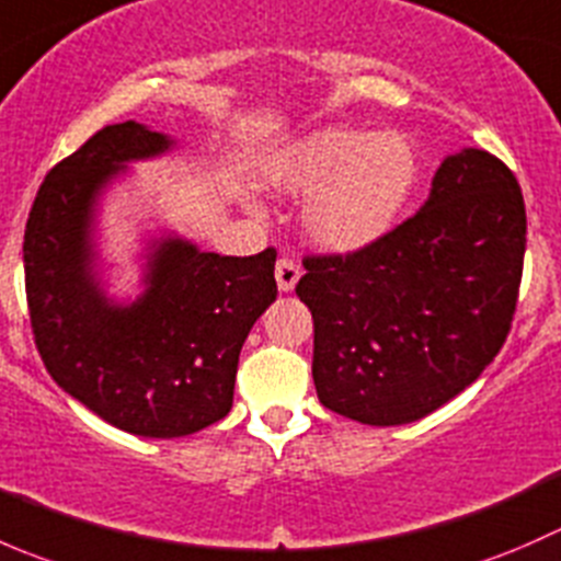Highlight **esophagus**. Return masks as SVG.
<instances>
[{"label": "esophagus", "instance_id": "esophagus-1", "mask_svg": "<svg viewBox=\"0 0 561 561\" xmlns=\"http://www.w3.org/2000/svg\"><path fill=\"white\" fill-rule=\"evenodd\" d=\"M274 276H276V285H279V290L290 293L293 287L298 285V279H301V268H298L296 260L279 257V260H276Z\"/></svg>", "mask_w": 561, "mask_h": 561}]
</instances>
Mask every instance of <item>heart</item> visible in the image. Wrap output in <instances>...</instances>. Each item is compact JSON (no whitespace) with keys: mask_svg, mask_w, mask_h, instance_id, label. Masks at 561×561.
Here are the masks:
<instances>
[{"mask_svg":"<svg viewBox=\"0 0 561 561\" xmlns=\"http://www.w3.org/2000/svg\"><path fill=\"white\" fill-rule=\"evenodd\" d=\"M263 184L301 197L309 239L328 252H358L386 239L410 206L421 154L401 133L331 127L293 138L263 162Z\"/></svg>","mask_w":561,"mask_h":561,"instance_id":"b5f03b06","label":"heart"}]
</instances>
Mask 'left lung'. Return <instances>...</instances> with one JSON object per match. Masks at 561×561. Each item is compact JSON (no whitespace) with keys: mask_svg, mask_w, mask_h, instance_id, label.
<instances>
[{"mask_svg":"<svg viewBox=\"0 0 561 561\" xmlns=\"http://www.w3.org/2000/svg\"><path fill=\"white\" fill-rule=\"evenodd\" d=\"M524 249L516 175L489 151L461 149L386 239L304 260L296 293L314 320L322 407L401 426L472 386L511 333Z\"/></svg>","mask_w":561,"mask_h":561,"instance_id":"left-lung-1","label":"left lung"}]
</instances>
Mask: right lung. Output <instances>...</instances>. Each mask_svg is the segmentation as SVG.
Instances as JSON below:
<instances>
[{"instance_id": "add662e5", "label": "right lung", "mask_w": 561, "mask_h": 561, "mask_svg": "<svg viewBox=\"0 0 561 561\" xmlns=\"http://www.w3.org/2000/svg\"><path fill=\"white\" fill-rule=\"evenodd\" d=\"M171 149L146 124H107L50 168L24 233L26 301L48 375L111 426L157 439L228 415L241 347L276 301V249L225 257L179 236L151 241L135 301L105 296L94 271L100 195L127 162Z\"/></svg>"}]
</instances>
